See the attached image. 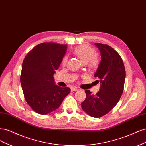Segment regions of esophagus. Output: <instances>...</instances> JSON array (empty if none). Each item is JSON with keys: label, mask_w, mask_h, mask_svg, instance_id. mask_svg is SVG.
<instances>
[{"label": "esophagus", "mask_w": 146, "mask_h": 146, "mask_svg": "<svg viewBox=\"0 0 146 146\" xmlns=\"http://www.w3.org/2000/svg\"><path fill=\"white\" fill-rule=\"evenodd\" d=\"M78 90V89L76 87H71V90L72 91H77Z\"/></svg>", "instance_id": "34e87169"}]
</instances>
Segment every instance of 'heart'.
<instances>
[{
  "label": "heart",
  "mask_w": 146,
  "mask_h": 146,
  "mask_svg": "<svg viewBox=\"0 0 146 146\" xmlns=\"http://www.w3.org/2000/svg\"><path fill=\"white\" fill-rule=\"evenodd\" d=\"M74 54L84 64H88L89 67L95 69L98 65V60L96 57V51L88 45H81L76 48L73 51ZM67 58H64L62 64L65 65L67 63Z\"/></svg>",
  "instance_id": "obj_1"
}]
</instances>
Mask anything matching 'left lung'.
Masks as SVG:
<instances>
[{"label": "left lung", "instance_id": "8db88e82", "mask_svg": "<svg viewBox=\"0 0 146 146\" xmlns=\"http://www.w3.org/2000/svg\"><path fill=\"white\" fill-rule=\"evenodd\" d=\"M100 50L101 61L94 76L100 83V90L92 95L86 90V98L82 103V110L89 116L100 117L108 113L118 102L123 94L125 70L121 56L111 46L96 43Z\"/></svg>", "mask_w": 146, "mask_h": 146}]
</instances>
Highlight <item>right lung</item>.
Returning a JSON list of instances; mask_svg holds the SVG:
<instances>
[{
  "label": "right lung",
  "instance_id": "right-lung-1",
  "mask_svg": "<svg viewBox=\"0 0 146 146\" xmlns=\"http://www.w3.org/2000/svg\"><path fill=\"white\" fill-rule=\"evenodd\" d=\"M67 45L43 43L35 46L23 61L21 83L25 99L31 109L41 115L57 110L70 92L60 87L53 77L67 51Z\"/></svg>",
  "mask_w": 146,
  "mask_h": 146
}]
</instances>
